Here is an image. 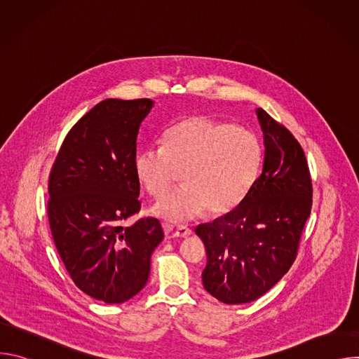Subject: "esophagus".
<instances>
[{
  "label": "esophagus",
  "mask_w": 359,
  "mask_h": 359,
  "mask_svg": "<svg viewBox=\"0 0 359 359\" xmlns=\"http://www.w3.org/2000/svg\"><path fill=\"white\" fill-rule=\"evenodd\" d=\"M191 234V229L186 227V226H177L173 230V236L175 237H189Z\"/></svg>",
  "instance_id": "esophagus-1"
}]
</instances>
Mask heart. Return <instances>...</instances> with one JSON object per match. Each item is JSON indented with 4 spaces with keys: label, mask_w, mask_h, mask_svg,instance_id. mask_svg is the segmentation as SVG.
<instances>
[{
    "label": "heart",
    "mask_w": 359,
    "mask_h": 359,
    "mask_svg": "<svg viewBox=\"0 0 359 359\" xmlns=\"http://www.w3.org/2000/svg\"><path fill=\"white\" fill-rule=\"evenodd\" d=\"M263 146L254 132L200 115L170 126L162 147L140 150L133 168L155 197L163 196L183 172L184 186L161 198L153 213L184 222L209 209L215 216L236 210L259 177Z\"/></svg>",
    "instance_id": "b5f03b06"
}]
</instances>
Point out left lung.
Instances as JSON below:
<instances>
[{
	"instance_id": "left-lung-1",
	"label": "left lung",
	"mask_w": 359,
	"mask_h": 359,
	"mask_svg": "<svg viewBox=\"0 0 359 359\" xmlns=\"http://www.w3.org/2000/svg\"><path fill=\"white\" fill-rule=\"evenodd\" d=\"M255 115L264 142L260 176L236 210L194 230L208 252L203 287L224 304L257 299L284 277L311 213L313 186L301 146L264 109Z\"/></svg>"
}]
</instances>
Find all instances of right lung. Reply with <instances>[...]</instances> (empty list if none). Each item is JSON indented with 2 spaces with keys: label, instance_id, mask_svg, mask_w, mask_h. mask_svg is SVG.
I'll return each instance as SVG.
<instances>
[{
  "label": "right lung",
  "instance_id": "1",
  "mask_svg": "<svg viewBox=\"0 0 359 359\" xmlns=\"http://www.w3.org/2000/svg\"><path fill=\"white\" fill-rule=\"evenodd\" d=\"M151 99H105L67 135L49 176L50 233L71 278L89 297L122 304L147 283L163 240L158 219L121 223L139 212L136 139Z\"/></svg>",
  "mask_w": 359,
  "mask_h": 359
}]
</instances>
